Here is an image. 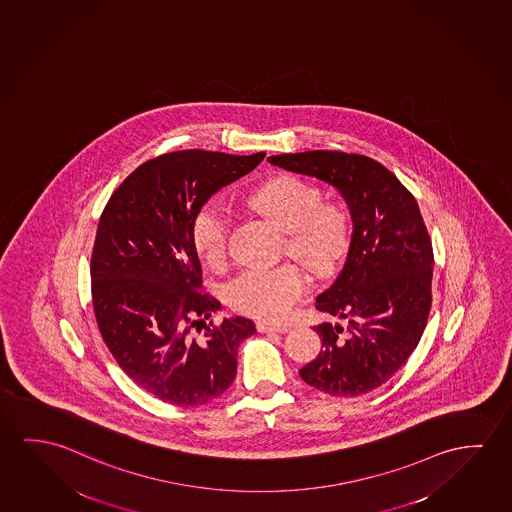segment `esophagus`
<instances>
[{
  "instance_id": "esophagus-1",
  "label": "esophagus",
  "mask_w": 512,
  "mask_h": 512,
  "mask_svg": "<svg viewBox=\"0 0 512 512\" xmlns=\"http://www.w3.org/2000/svg\"><path fill=\"white\" fill-rule=\"evenodd\" d=\"M257 330L260 333H287L291 328L289 326H280V324L257 323Z\"/></svg>"
}]
</instances>
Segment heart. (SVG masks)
Masks as SVG:
<instances>
[{
    "mask_svg": "<svg viewBox=\"0 0 512 512\" xmlns=\"http://www.w3.org/2000/svg\"><path fill=\"white\" fill-rule=\"evenodd\" d=\"M321 189L284 175L244 198V204L285 232V250L315 275H326L339 262L349 239L347 216L339 205L321 204ZM191 239L209 268L228 257L230 216L218 202H205L191 221ZM310 289V280L296 264L246 268L227 285L230 305L268 323L284 321Z\"/></svg>",
    "mask_w": 512,
    "mask_h": 512,
    "instance_id": "b5f03b06",
    "label": "heart"
}]
</instances>
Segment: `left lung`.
<instances>
[{
    "label": "left lung",
    "mask_w": 512,
    "mask_h": 512,
    "mask_svg": "<svg viewBox=\"0 0 512 512\" xmlns=\"http://www.w3.org/2000/svg\"><path fill=\"white\" fill-rule=\"evenodd\" d=\"M268 161L328 182L349 205L346 264L315 299L317 310L347 326H315L323 349L299 374L324 394H367L408 362L431 312L433 244L417 200L394 173L362 154L307 150Z\"/></svg>",
    "instance_id": "left-lung-1"
}]
</instances>
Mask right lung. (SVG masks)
I'll return each instance as SVG.
<instances>
[{
    "label": "right lung",
    "mask_w": 512,
    "mask_h": 512,
    "mask_svg": "<svg viewBox=\"0 0 512 512\" xmlns=\"http://www.w3.org/2000/svg\"><path fill=\"white\" fill-rule=\"evenodd\" d=\"M264 156L168 152L138 166L104 207L90 260L95 321L120 369L159 401L216 399L236 378L239 344L257 331L244 317L205 323L220 301L204 291L191 221Z\"/></svg>",
    "instance_id": "add662e5"
}]
</instances>
